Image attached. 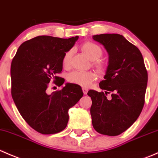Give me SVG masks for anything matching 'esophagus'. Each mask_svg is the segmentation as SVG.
<instances>
[{
    "label": "esophagus",
    "instance_id": "34e87169",
    "mask_svg": "<svg viewBox=\"0 0 158 158\" xmlns=\"http://www.w3.org/2000/svg\"><path fill=\"white\" fill-rule=\"evenodd\" d=\"M82 92H83L84 95H86L87 92H88V89H87V88H82Z\"/></svg>",
    "mask_w": 158,
    "mask_h": 158
}]
</instances>
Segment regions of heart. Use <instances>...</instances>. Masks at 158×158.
<instances>
[{
    "label": "heart",
    "instance_id": "heart-1",
    "mask_svg": "<svg viewBox=\"0 0 158 158\" xmlns=\"http://www.w3.org/2000/svg\"><path fill=\"white\" fill-rule=\"evenodd\" d=\"M82 52L90 59L91 60H97L102 55V50L101 47L92 42H86L81 47ZM72 57V50L68 51L65 53L63 58V65L64 67L69 66L70 60ZM95 66L98 72L102 73L104 71L105 67L102 63H95ZM96 79V75L93 72H80L75 71L70 73L69 80L71 82L81 85L82 87H89L93 81Z\"/></svg>",
    "mask_w": 158,
    "mask_h": 158
}]
</instances>
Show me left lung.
I'll return each mask as SVG.
<instances>
[{"mask_svg":"<svg viewBox=\"0 0 158 158\" xmlns=\"http://www.w3.org/2000/svg\"><path fill=\"white\" fill-rule=\"evenodd\" d=\"M104 46L109 63L104 80L105 92L89 90L92 126L97 132L116 136L133 125L142 111L148 83V72L142 54L122 35L104 33L92 36ZM111 93L108 100L107 95Z\"/></svg>","mask_w":158,"mask_h":158,"instance_id":"8db88e82","label":"left lung"}]
</instances>
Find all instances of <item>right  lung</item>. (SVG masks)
Wrapping results in <instances>:
<instances>
[{
  "mask_svg": "<svg viewBox=\"0 0 158 158\" xmlns=\"http://www.w3.org/2000/svg\"><path fill=\"white\" fill-rule=\"evenodd\" d=\"M79 36L69 39L39 36L19 47L10 67L11 95L27 123L44 135L66 128L69 110L83 95L79 85L66 83L61 90L47 94L48 83L53 80L63 85L57 76L63 70L65 53L74 46Z\"/></svg>",
  "mask_w": 158,
  "mask_h": 158,
  "instance_id": "right-lung-1",
  "label": "right lung"
}]
</instances>
